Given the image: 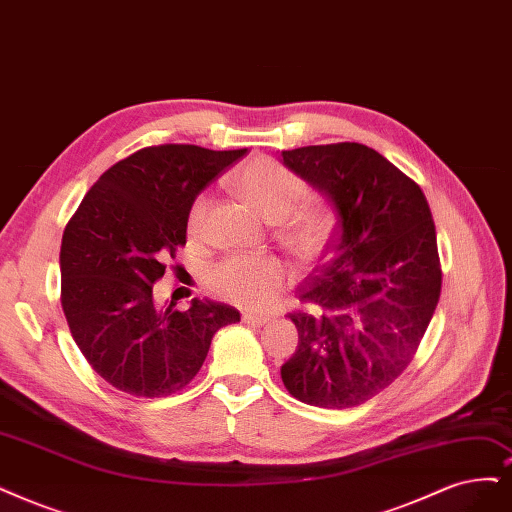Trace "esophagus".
Returning a JSON list of instances; mask_svg holds the SVG:
<instances>
[{"label": "esophagus", "instance_id": "obj_1", "mask_svg": "<svg viewBox=\"0 0 512 512\" xmlns=\"http://www.w3.org/2000/svg\"><path fill=\"white\" fill-rule=\"evenodd\" d=\"M270 320H272V318H270L268 314H253V312H244V314H242V323H246V325H255V327L268 325Z\"/></svg>", "mask_w": 512, "mask_h": 512}]
</instances>
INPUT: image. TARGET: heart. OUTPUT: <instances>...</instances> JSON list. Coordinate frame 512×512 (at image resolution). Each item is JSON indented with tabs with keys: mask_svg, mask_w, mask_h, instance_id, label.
<instances>
[{
	"mask_svg": "<svg viewBox=\"0 0 512 512\" xmlns=\"http://www.w3.org/2000/svg\"><path fill=\"white\" fill-rule=\"evenodd\" d=\"M240 198L272 223H280V238L301 259L323 249L331 219L318 206H301L308 198V183L293 170L270 158H255L244 164L234 179ZM208 198L202 194L189 208V232L202 230ZM289 272L276 257L236 255L219 261L206 274V285L217 297L242 308H263L287 285Z\"/></svg>",
	"mask_w": 512,
	"mask_h": 512,
	"instance_id": "1",
	"label": "heart"
}]
</instances>
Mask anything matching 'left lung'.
I'll return each instance as SVG.
<instances>
[{"label": "left lung", "instance_id": "8db88e82", "mask_svg": "<svg viewBox=\"0 0 512 512\" xmlns=\"http://www.w3.org/2000/svg\"><path fill=\"white\" fill-rule=\"evenodd\" d=\"M280 162L327 198L335 236L289 314L299 342L280 367L314 407H356L399 377L441 295L437 232L420 185L361 143L282 151Z\"/></svg>", "mask_w": 512, "mask_h": 512}]
</instances>
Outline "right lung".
I'll use <instances>...</instances> for the list:
<instances>
[{
	"label": "right lung",
	"instance_id": "right-lung-1",
	"mask_svg": "<svg viewBox=\"0 0 512 512\" xmlns=\"http://www.w3.org/2000/svg\"><path fill=\"white\" fill-rule=\"evenodd\" d=\"M246 149L145 147L90 187L65 227L61 304L71 335L107 384L126 394H175L194 380L213 335L240 312L192 299L158 306L154 282L185 244L196 196Z\"/></svg>",
	"mask_w": 512,
	"mask_h": 512
}]
</instances>
